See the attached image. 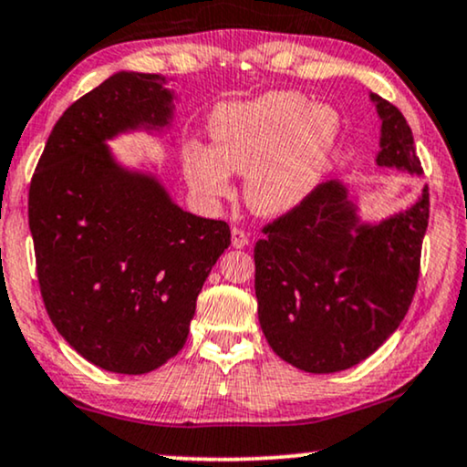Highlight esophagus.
I'll list each match as a JSON object with an SVG mask.
<instances>
[{
	"mask_svg": "<svg viewBox=\"0 0 467 467\" xmlns=\"http://www.w3.org/2000/svg\"><path fill=\"white\" fill-rule=\"evenodd\" d=\"M230 233H233V248H245V245H248L250 239H248V234L244 233V230L233 228Z\"/></svg>",
	"mask_w": 467,
	"mask_h": 467,
	"instance_id": "esophagus-1",
	"label": "esophagus"
}]
</instances>
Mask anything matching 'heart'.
Listing matches in <instances>:
<instances>
[{
    "mask_svg": "<svg viewBox=\"0 0 467 467\" xmlns=\"http://www.w3.org/2000/svg\"><path fill=\"white\" fill-rule=\"evenodd\" d=\"M213 148L189 141L182 170L204 200L226 198L230 173H244V198L256 215L300 209L324 182L339 148L344 119L333 104H311L300 91H269L223 104L211 115Z\"/></svg>",
    "mask_w": 467,
    "mask_h": 467,
    "instance_id": "1",
    "label": "heart"
}]
</instances>
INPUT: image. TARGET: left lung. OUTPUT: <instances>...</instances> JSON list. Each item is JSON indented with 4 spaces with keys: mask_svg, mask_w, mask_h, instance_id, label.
I'll return each mask as SVG.
<instances>
[{
    "mask_svg": "<svg viewBox=\"0 0 467 467\" xmlns=\"http://www.w3.org/2000/svg\"><path fill=\"white\" fill-rule=\"evenodd\" d=\"M380 117L376 165L422 173L402 112L369 93ZM339 180L274 219L254 245L258 322L272 350L311 374H333L374 355L411 306L429 226V189L411 209L361 222Z\"/></svg>",
    "mask_w": 467,
    "mask_h": 467,
    "instance_id": "1",
    "label": "left lung"
}]
</instances>
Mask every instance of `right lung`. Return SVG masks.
Listing matches in <instances>:
<instances>
[{
    "label": "right lung",
    "instance_id": "1",
    "mask_svg": "<svg viewBox=\"0 0 467 467\" xmlns=\"http://www.w3.org/2000/svg\"><path fill=\"white\" fill-rule=\"evenodd\" d=\"M159 73H112L56 121L30 182L27 217L41 296L78 355L148 374L182 350L202 285L230 245L219 219L182 211L154 173L106 141L171 123Z\"/></svg>",
    "mask_w": 467,
    "mask_h": 467
}]
</instances>
